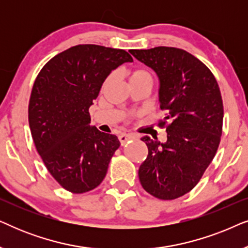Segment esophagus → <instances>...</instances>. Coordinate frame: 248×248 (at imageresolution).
Instances as JSON below:
<instances>
[{
	"mask_svg": "<svg viewBox=\"0 0 248 248\" xmlns=\"http://www.w3.org/2000/svg\"><path fill=\"white\" fill-rule=\"evenodd\" d=\"M133 139H135V135H134V134H126V133H123V134L118 135V140H120L122 145H124L125 143H126L127 141L133 140Z\"/></svg>",
	"mask_w": 248,
	"mask_h": 248,
	"instance_id": "1",
	"label": "esophagus"
}]
</instances>
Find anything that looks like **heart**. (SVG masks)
Masks as SVG:
<instances>
[{
	"mask_svg": "<svg viewBox=\"0 0 248 248\" xmlns=\"http://www.w3.org/2000/svg\"><path fill=\"white\" fill-rule=\"evenodd\" d=\"M128 79H130V82L132 81H137V80H141V79H150V74H149L147 71L144 70H134L133 72L130 73L128 76Z\"/></svg>",
	"mask_w": 248,
	"mask_h": 248,
	"instance_id": "heart-1",
	"label": "heart"
}]
</instances>
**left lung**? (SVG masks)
<instances>
[{
  "mask_svg": "<svg viewBox=\"0 0 248 248\" xmlns=\"http://www.w3.org/2000/svg\"><path fill=\"white\" fill-rule=\"evenodd\" d=\"M159 79V103L166 111L167 141L141 139L148 157L139 168L141 185L160 200H174L195 187L218 150L223 106L215 76L184 49L159 46L131 49Z\"/></svg>",
  "mask_w": 248,
  "mask_h": 248,
  "instance_id": "1",
  "label": "left lung"
}]
</instances>
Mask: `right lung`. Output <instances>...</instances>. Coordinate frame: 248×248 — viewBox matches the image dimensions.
Instances as JSON below:
<instances>
[{
  "label": "right lung",
  "instance_id": "obj_1",
  "mask_svg": "<svg viewBox=\"0 0 248 248\" xmlns=\"http://www.w3.org/2000/svg\"><path fill=\"white\" fill-rule=\"evenodd\" d=\"M126 62L133 59L124 49L77 45L49 60L36 78L28 108L32 140L66 191L96 188L121 145L116 135L91 126L89 108L111 71Z\"/></svg>",
  "mask_w": 248,
  "mask_h": 248
}]
</instances>
